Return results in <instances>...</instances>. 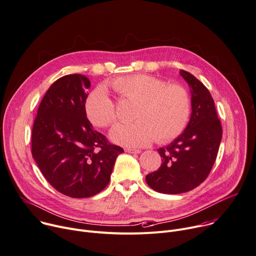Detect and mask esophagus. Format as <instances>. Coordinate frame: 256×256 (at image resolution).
Masks as SVG:
<instances>
[{"instance_id": "34e87169", "label": "esophagus", "mask_w": 256, "mask_h": 256, "mask_svg": "<svg viewBox=\"0 0 256 256\" xmlns=\"http://www.w3.org/2000/svg\"><path fill=\"white\" fill-rule=\"evenodd\" d=\"M126 152H128V153H134V154H138V153H141V150H138V149H130V148H126Z\"/></svg>"}]
</instances>
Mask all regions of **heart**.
<instances>
[{"label": "heart", "mask_w": 256, "mask_h": 256, "mask_svg": "<svg viewBox=\"0 0 256 256\" xmlns=\"http://www.w3.org/2000/svg\"><path fill=\"white\" fill-rule=\"evenodd\" d=\"M113 88L126 100L136 102L134 122L120 124L110 132L111 140L126 147H145L154 140L170 142L187 126L191 115V97L180 84H168L159 78L134 74L116 78ZM88 120L95 126L109 128L118 118L114 100L104 88H98L86 102Z\"/></svg>", "instance_id": "heart-1"}]
</instances>
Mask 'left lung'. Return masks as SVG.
I'll return each mask as SVG.
<instances>
[{"instance_id":"8db88e82","label":"left lung","mask_w":256,"mask_h":256,"mask_svg":"<svg viewBox=\"0 0 256 256\" xmlns=\"http://www.w3.org/2000/svg\"><path fill=\"white\" fill-rule=\"evenodd\" d=\"M180 74L191 86V118L174 142L157 150L162 164L146 176L149 187L164 194L184 193L202 184L214 164L222 136L208 88L190 72L180 70Z\"/></svg>"}]
</instances>
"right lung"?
<instances>
[{"mask_svg": "<svg viewBox=\"0 0 256 256\" xmlns=\"http://www.w3.org/2000/svg\"><path fill=\"white\" fill-rule=\"evenodd\" d=\"M90 86L82 74L57 80L38 106L32 132V153L42 176L72 198L92 197L105 189L116 157L124 152L88 122Z\"/></svg>", "mask_w": 256, "mask_h": 256, "instance_id": "1", "label": "right lung"}]
</instances>
